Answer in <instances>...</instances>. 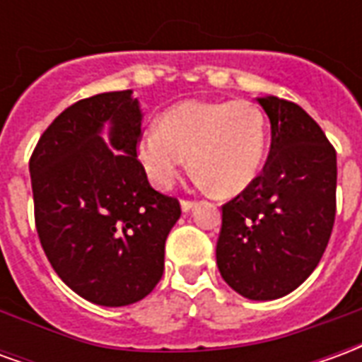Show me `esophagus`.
I'll use <instances>...</instances> for the list:
<instances>
[{
  "label": "esophagus",
  "instance_id": "obj_1",
  "mask_svg": "<svg viewBox=\"0 0 362 362\" xmlns=\"http://www.w3.org/2000/svg\"><path fill=\"white\" fill-rule=\"evenodd\" d=\"M194 205H196V204H194V202H189V199H182V202H180V207H182V211H184V213H188L189 209L194 207Z\"/></svg>",
  "mask_w": 362,
  "mask_h": 362
}]
</instances>
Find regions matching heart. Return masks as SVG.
Listing matches in <instances>:
<instances>
[{"mask_svg":"<svg viewBox=\"0 0 362 362\" xmlns=\"http://www.w3.org/2000/svg\"><path fill=\"white\" fill-rule=\"evenodd\" d=\"M267 126L250 100H186L160 116L137 141V158L157 188H170L189 165L223 196L243 192L258 176Z\"/></svg>","mask_w":362,"mask_h":362,"instance_id":"heart-1","label":"heart"}]
</instances>
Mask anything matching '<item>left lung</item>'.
I'll return each instance as SVG.
<instances>
[{"label":"left lung","instance_id":"left-lung-1","mask_svg":"<svg viewBox=\"0 0 362 362\" xmlns=\"http://www.w3.org/2000/svg\"><path fill=\"white\" fill-rule=\"evenodd\" d=\"M272 124L264 170L223 205L221 277L250 300L288 295L308 279L335 221V149L295 103L262 96Z\"/></svg>","mask_w":362,"mask_h":362}]
</instances>
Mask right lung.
<instances>
[{
	"label": "right lung",
	"instance_id": "1",
	"mask_svg": "<svg viewBox=\"0 0 362 362\" xmlns=\"http://www.w3.org/2000/svg\"><path fill=\"white\" fill-rule=\"evenodd\" d=\"M141 108L132 90L71 104L38 139L28 163L35 221L59 279L100 306H127L165 272L176 197L151 188L137 160ZM109 126V141L100 137Z\"/></svg>",
	"mask_w": 362,
	"mask_h": 362
}]
</instances>
